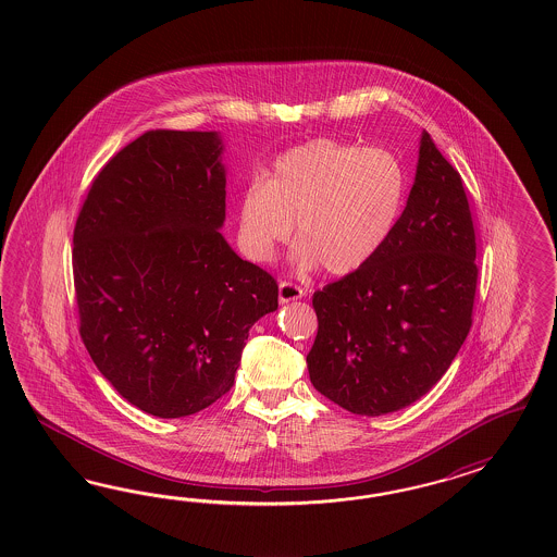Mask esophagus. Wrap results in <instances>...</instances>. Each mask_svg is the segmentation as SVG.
Returning <instances> with one entry per match:
<instances>
[{
	"label": "esophagus",
	"mask_w": 557,
	"mask_h": 557,
	"mask_svg": "<svg viewBox=\"0 0 557 557\" xmlns=\"http://www.w3.org/2000/svg\"><path fill=\"white\" fill-rule=\"evenodd\" d=\"M304 296V289L292 282H280V302L287 304L294 300H300Z\"/></svg>",
	"instance_id": "34e87169"
}]
</instances>
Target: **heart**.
<instances>
[{"label": "heart", "mask_w": 557, "mask_h": 557, "mask_svg": "<svg viewBox=\"0 0 557 557\" xmlns=\"http://www.w3.org/2000/svg\"><path fill=\"white\" fill-rule=\"evenodd\" d=\"M405 169L382 149L331 138L280 154L238 202V238L253 261H270L296 222L294 261L333 275L368 265L386 245L405 203Z\"/></svg>", "instance_id": "heart-1"}]
</instances>
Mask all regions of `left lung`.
<instances>
[{"instance_id": "1", "label": "left lung", "mask_w": 557, "mask_h": 557, "mask_svg": "<svg viewBox=\"0 0 557 557\" xmlns=\"http://www.w3.org/2000/svg\"><path fill=\"white\" fill-rule=\"evenodd\" d=\"M475 233L461 175L422 133L414 186L386 245L312 296V386L361 417L417 403L472 329Z\"/></svg>"}]
</instances>
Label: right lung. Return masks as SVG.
I'll return each mask as SVG.
<instances>
[{
  "label": "right lung",
  "instance_id": "obj_1",
  "mask_svg": "<svg viewBox=\"0 0 557 557\" xmlns=\"http://www.w3.org/2000/svg\"><path fill=\"white\" fill-rule=\"evenodd\" d=\"M216 133L147 131L94 177L73 231L79 335L131 405L180 419L235 384L277 282L228 247Z\"/></svg>",
  "mask_w": 557,
  "mask_h": 557
}]
</instances>
